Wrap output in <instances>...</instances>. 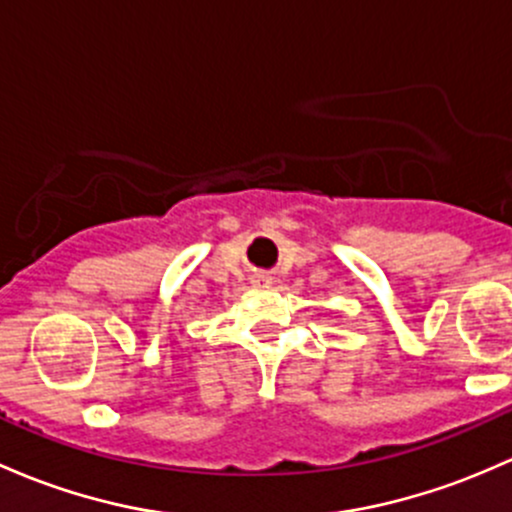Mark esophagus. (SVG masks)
Returning <instances> with one entry per match:
<instances>
[{
	"label": "esophagus",
	"instance_id": "34e87169",
	"mask_svg": "<svg viewBox=\"0 0 512 512\" xmlns=\"http://www.w3.org/2000/svg\"><path fill=\"white\" fill-rule=\"evenodd\" d=\"M252 282H255L257 287H265V284H270L272 279L267 277V274H255V277H252Z\"/></svg>",
	"mask_w": 512,
	"mask_h": 512
}]
</instances>
